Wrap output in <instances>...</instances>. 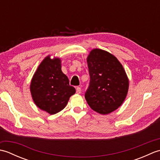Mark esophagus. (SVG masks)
<instances>
[{
	"label": "esophagus",
	"instance_id": "obj_1",
	"mask_svg": "<svg viewBox=\"0 0 160 160\" xmlns=\"http://www.w3.org/2000/svg\"><path fill=\"white\" fill-rule=\"evenodd\" d=\"M76 93L78 94H79L81 93V88L79 87H76Z\"/></svg>",
	"mask_w": 160,
	"mask_h": 160
}]
</instances>
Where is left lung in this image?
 I'll return each instance as SVG.
<instances>
[{
  "mask_svg": "<svg viewBox=\"0 0 160 160\" xmlns=\"http://www.w3.org/2000/svg\"><path fill=\"white\" fill-rule=\"evenodd\" d=\"M89 84L84 97L89 107L101 114H108L121 106L128 89L124 68L112 54L95 49L87 58Z\"/></svg>",
  "mask_w": 160,
  "mask_h": 160,
  "instance_id": "1",
  "label": "left lung"
}]
</instances>
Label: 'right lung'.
<instances>
[{"label":"right lung","mask_w":160,"mask_h":160,"mask_svg":"<svg viewBox=\"0 0 160 160\" xmlns=\"http://www.w3.org/2000/svg\"><path fill=\"white\" fill-rule=\"evenodd\" d=\"M30 90L36 106L51 115L62 110L76 93L61 71L60 60H52L50 56L45 58L33 75Z\"/></svg>","instance_id":"1"}]
</instances>
